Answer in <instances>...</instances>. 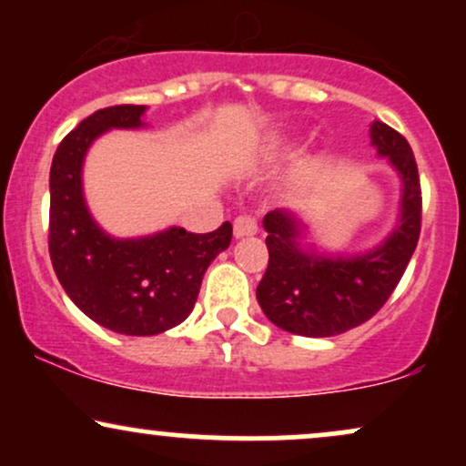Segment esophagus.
<instances>
[{"mask_svg": "<svg viewBox=\"0 0 466 466\" xmlns=\"http://www.w3.org/2000/svg\"><path fill=\"white\" fill-rule=\"evenodd\" d=\"M258 232V223H256L254 217L249 215H240L234 218V237L243 238V237H254Z\"/></svg>", "mask_w": 466, "mask_h": 466, "instance_id": "esophagus-1", "label": "esophagus"}]
</instances>
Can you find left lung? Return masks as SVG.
<instances>
[{"label": "left lung", "instance_id": "left-lung-1", "mask_svg": "<svg viewBox=\"0 0 466 466\" xmlns=\"http://www.w3.org/2000/svg\"><path fill=\"white\" fill-rule=\"evenodd\" d=\"M370 137L403 184L399 226L372 251L329 258L300 248L302 223L296 215L267 212L263 226L269 263L256 287V298L278 329L304 337L346 333L368 322L388 302L408 269L420 237L419 166L408 140L386 122H372Z\"/></svg>", "mask_w": 466, "mask_h": 466}]
</instances>
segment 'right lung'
<instances>
[{
  "mask_svg": "<svg viewBox=\"0 0 466 466\" xmlns=\"http://www.w3.org/2000/svg\"><path fill=\"white\" fill-rule=\"evenodd\" d=\"M144 105H114L85 117L58 144L50 168L52 267L87 318L122 335H157L188 318L212 260L229 248L232 223L192 234L168 228L144 238H111L83 199L87 148L109 129L142 127Z\"/></svg>",
  "mask_w": 466,
  "mask_h": 466,
  "instance_id": "add662e5",
  "label": "right lung"
}]
</instances>
